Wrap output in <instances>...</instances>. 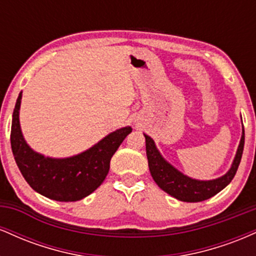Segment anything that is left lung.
Instances as JSON below:
<instances>
[{
	"mask_svg": "<svg viewBox=\"0 0 256 256\" xmlns=\"http://www.w3.org/2000/svg\"><path fill=\"white\" fill-rule=\"evenodd\" d=\"M144 137L148 166L152 179L164 192L183 202L204 201L216 195L226 185L230 184L240 166L243 146H244V128H243L238 149H237L236 156L228 172L222 177L213 179V180H198V179H192L183 174L171 164L167 162L158 152L154 140L146 134H144Z\"/></svg>",
	"mask_w": 256,
	"mask_h": 256,
	"instance_id": "8db88e82",
	"label": "left lung"
}]
</instances>
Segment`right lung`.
<instances>
[{"label":"right lung","mask_w":256,"mask_h":256,"mask_svg":"<svg viewBox=\"0 0 256 256\" xmlns=\"http://www.w3.org/2000/svg\"><path fill=\"white\" fill-rule=\"evenodd\" d=\"M20 102L22 92L13 112L10 146L16 165L28 185L40 195L60 202L79 201L95 192L108 174L112 156L132 131L130 126L112 132L98 144L74 156L46 158L32 150L22 137Z\"/></svg>","instance_id":"add662e5"}]
</instances>
